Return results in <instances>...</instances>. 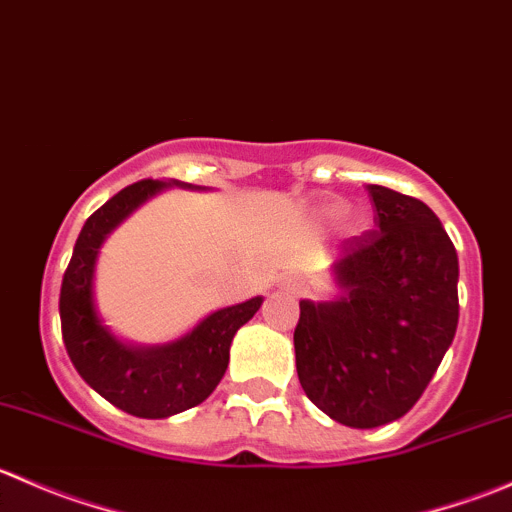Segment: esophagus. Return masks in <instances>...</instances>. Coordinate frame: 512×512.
<instances>
[{"label": "esophagus", "mask_w": 512, "mask_h": 512, "mask_svg": "<svg viewBox=\"0 0 512 512\" xmlns=\"http://www.w3.org/2000/svg\"><path fill=\"white\" fill-rule=\"evenodd\" d=\"M280 287L285 289L287 294H292V297H297V294L302 292V287H299V282H297V280H292V277H285V280L280 282Z\"/></svg>", "instance_id": "34e87169"}]
</instances>
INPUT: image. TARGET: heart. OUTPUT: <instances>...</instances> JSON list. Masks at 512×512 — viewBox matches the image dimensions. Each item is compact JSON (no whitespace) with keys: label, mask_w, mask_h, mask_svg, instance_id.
I'll use <instances>...</instances> for the list:
<instances>
[{"label":"heart","mask_w":512,"mask_h":512,"mask_svg":"<svg viewBox=\"0 0 512 512\" xmlns=\"http://www.w3.org/2000/svg\"><path fill=\"white\" fill-rule=\"evenodd\" d=\"M347 213V205L342 203V200H322V203L314 208V215H317L319 223H337L342 215ZM347 225H349V232H354V235H359V232H366L371 225V215L369 210L364 208H352L347 213Z\"/></svg>","instance_id":"1"}]
</instances>
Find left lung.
Masks as SVG:
<instances>
[{
	"label": "left lung",
	"mask_w": 512,
	"mask_h": 512,
	"mask_svg": "<svg viewBox=\"0 0 512 512\" xmlns=\"http://www.w3.org/2000/svg\"><path fill=\"white\" fill-rule=\"evenodd\" d=\"M376 230L344 242L337 294L299 302L297 376L334 421L376 428L421 399L458 327V255L421 200L369 185Z\"/></svg>",
	"instance_id": "obj_1"
}]
</instances>
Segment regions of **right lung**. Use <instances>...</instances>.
Segmentation results:
<instances>
[{
	"instance_id": "right-lung-1",
	"label": "right lung",
	"mask_w": 512,
	"mask_h": 512,
	"mask_svg": "<svg viewBox=\"0 0 512 512\" xmlns=\"http://www.w3.org/2000/svg\"><path fill=\"white\" fill-rule=\"evenodd\" d=\"M165 188L203 190L180 180H141L113 195L81 227L59 297L66 352L81 379L116 409L138 418H168L203 404L225 376L232 337L265 302L252 297L215 309L165 344H131L111 332L96 307L98 252L128 215Z\"/></svg>"
}]
</instances>
